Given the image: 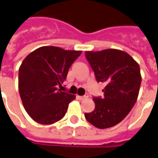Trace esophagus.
<instances>
[{"instance_id":"obj_1","label":"esophagus","mask_w":158,"mask_h":158,"mask_svg":"<svg viewBox=\"0 0 158 158\" xmlns=\"http://www.w3.org/2000/svg\"><path fill=\"white\" fill-rule=\"evenodd\" d=\"M87 97H88V94L84 95V96H77V98L79 100H84V99H86Z\"/></svg>"}]
</instances>
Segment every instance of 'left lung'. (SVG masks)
<instances>
[{"label": "left lung", "mask_w": 158, "mask_h": 158, "mask_svg": "<svg viewBox=\"0 0 158 158\" xmlns=\"http://www.w3.org/2000/svg\"><path fill=\"white\" fill-rule=\"evenodd\" d=\"M85 55L97 82L106 83L104 97L93 98L94 111L85 113V117L97 128L114 127L127 116L137 102L142 82L139 65L121 50L86 51Z\"/></svg>", "instance_id": "8db88e82"}]
</instances>
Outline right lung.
Returning <instances> with one entry per match:
<instances>
[{"mask_svg":"<svg viewBox=\"0 0 158 158\" xmlns=\"http://www.w3.org/2000/svg\"><path fill=\"white\" fill-rule=\"evenodd\" d=\"M81 51L58 47H39L19 68L18 88L25 110L35 122L50 125L63 118L75 95L58 90Z\"/></svg>","mask_w":158,"mask_h":158,"instance_id":"1","label":"right lung"}]
</instances>
